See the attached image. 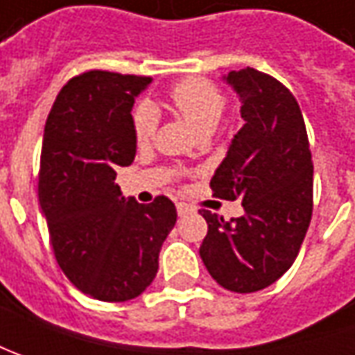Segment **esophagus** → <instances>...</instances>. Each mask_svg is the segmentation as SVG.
<instances>
[{"instance_id":"esophagus-1","label":"esophagus","mask_w":355,"mask_h":355,"mask_svg":"<svg viewBox=\"0 0 355 355\" xmlns=\"http://www.w3.org/2000/svg\"><path fill=\"white\" fill-rule=\"evenodd\" d=\"M175 207H178V215H180V217H184V215H187V213L193 211V207H191V205H187V203H184V201H180Z\"/></svg>"}]
</instances>
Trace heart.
I'll use <instances>...</instances> for the list:
<instances>
[{"label":"heart","mask_w":355,"mask_h":355,"mask_svg":"<svg viewBox=\"0 0 355 355\" xmlns=\"http://www.w3.org/2000/svg\"><path fill=\"white\" fill-rule=\"evenodd\" d=\"M170 104L191 128L201 134L205 130H215V126L219 124L223 108H225V96L209 80L187 78L171 90ZM156 124L157 118L152 106L142 104L136 108L134 136H136L138 144H146L148 140H152V136L156 132Z\"/></svg>","instance_id":"heart-1"}]
</instances>
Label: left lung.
Wrapping results in <instances>:
<instances>
[{
  "label": "left lung",
  "instance_id": "obj_1",
  "mask_svg": "<svg viewBox=\"0 0 355 355\" xmlns=\"http://www.w3.org/2000/svg\"><path fill=\"white\" fill-rule=\"evenodd\" d=\"M237 92L243 126L211 178L213 196L241 199L245 213L225 221L205 211L199 257L231 293H257L279 280L304 241L312 217V156L291 90L251 67L223 76Z\"/></svg>",
  "mask_w": 355,
  "mask_h": 355
}]
</instances>
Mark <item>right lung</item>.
<instances>
[{
    "instance_id": "obj_1",
    "label": "right lung",
    "mask_w": 355,
    "mask_h": 355,
    "mask_svg": "<svg viewBox=\"0 0 355 355\" xmlns=\"http://www.w3.org/2000/svg\"><path fill=\"white\" fill-rule=\"evenodd\" d=\"M152 78L89 71L71 78L49 112L39 203L57 263L78 291L104 302L132 300L152 284L178 213L159 196L124 199L116 170L136 156L132 106Z\"/></svg>"
}]
</instances>
